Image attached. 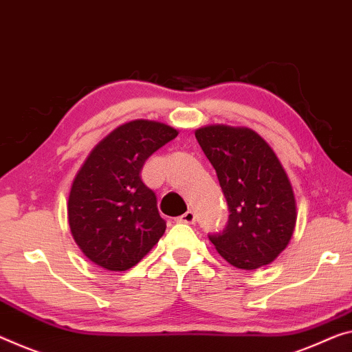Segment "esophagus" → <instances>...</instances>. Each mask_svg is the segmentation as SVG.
Returning <instances> with one entry per match:
<instances>
[{
  "instance_id": "obj_1",
  "label": "esophagus",
  "mask_w": 352,
  "mask_h": 352,
  "mask_svg": "<svg viewBox=\"0 0 352 352\" xmlns=\"http://www.w3.org/2000/svg\"><path fill=\"white\" fill-rule=\"evenodd\" d=\"M177 221H181V223H188V225H193L195 221H197V214L193 212V210H187L186 214L181 215Z\"/></svg>"
}]
</instances>
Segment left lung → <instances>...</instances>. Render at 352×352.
I'll return each mask as SVG.
<instances>
[{
  "mask_svg": "<svg viewBox=\"0 0 352 352\" xmlns=\"http://www.w3.org/2000/svg\"><path fill=\"white\" fill-rule=\"evenodd\" d=\"M203 153L217 173L230 217L209 239L226 261L253 270L272 263L296 226V198L272 148L248 127L223 124L195 131Z\"/></svg>",
  "mask_w": 352,
  "mask_h": 352,
  "instance_id": "left-lung-1",
  "label": "left lung"
}]
</instances>
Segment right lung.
Returning a JSON list of instances; mask_svg holds the SVG:
<instances>
[{
	"label": "right lung",
	"mask_w": 352,
	"mask_h": 352,
	"mask_svg": "<svg viewBox=\"0 0 352 352\" xmlns=\"http://www.w3.org/2000/svg\"><path fill=\"white\" fill-rule=\"evenodd\" d=\"M176 137L164 122L135 120L108 133L86 157L70 187L67 219L89 261L127 270L164 236L166 221L140 173L149 155Z\"/></svg>",
	"instance_id": "right-lung-1"
}]
</instances>
